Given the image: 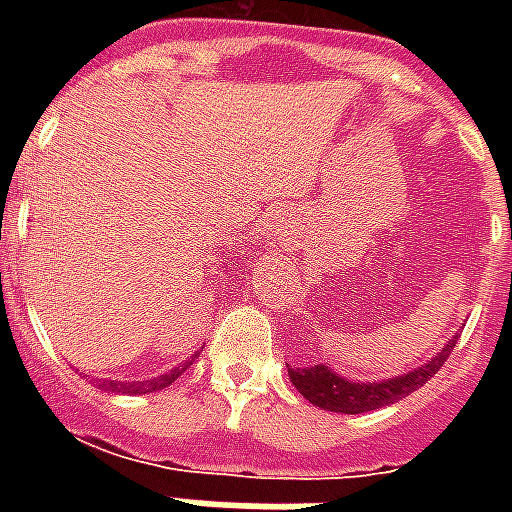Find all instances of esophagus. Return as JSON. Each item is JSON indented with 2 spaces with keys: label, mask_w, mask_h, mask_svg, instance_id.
<instances>
[{
  "label": "esophagus",
  "mask_w": 512,
  "mask_h": 512,
  "mask_svg": "<svg viewBox=\"0 0 512 512\" xmlns=\"http://www.w3.org/2000/svg\"><path fill=\"white\" fill-rule=\"evenodd\" d=\"M266 233H277V224H271V227H266Z\"/></svg>",
  "instance_id": "obj_1"
}]
</instances>
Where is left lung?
<instances>
[{"label":"left lung","mask_w":512,"mask_h":512,"mask_svg":"<svg viewBox=\"0 0 512 512\" xmlns=\"http://www.w3.org/2000/svg\"><path fill=\"white\" fill-rule=\"evenodd\" d=\"M455 340L444 345V351L436 354L430 362L419 365L414 373L406 376H395L389 381H376V384H362V381H348V378L337 376L332 367L312 365V367H290L288 376L293 386L310 403L326 411H340V414H365V411H376L389 403L403 400L411 392H417L419 386L428 384L430 378L439 373L447 356L452 354Z\"/></svg>","instance_id":"1"}]
</instances>
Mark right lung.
Here are the masks:
<instances>
[{
  "label": "right lung",
  "instance_id": "obj_1",
  "mask_svg": "<svg viewBox=\"0 0 512 512\" xmlns=\"http://www.w3.org/2000/svg\"><path fill=\"white\" fill-rule=\"evenodd\" d=\"M194 356H191V359H194ZM191 359L189 362H183V365L172 367L164 376L150 378V381H104L101 386H106V392L112 389V392H123V395H147V392H158V389H164V386H169L172 381H178V378L186 373V367L191 365Z\"/></svg>",
  "mask_w": 512,
  "mask_h": 512
}]
</instances>
